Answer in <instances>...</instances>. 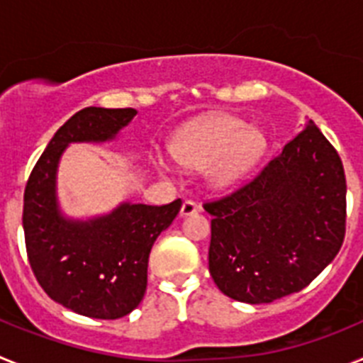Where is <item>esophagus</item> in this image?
<instances>
[{"label":"esophagus","mask_w":363,"mask_h":363,"mask_svg":"<svg viewBox=\"0 0 363 363\" xmlns=\"http://www.w3.org/2000/svg\"><path fill=\"white\" fill-rule=\"evenodd\" d=\"M198 211H200V207H198L196 201L185 200L184 205H182V211H179V214H182V216H192V214H196Z\"/></svg>","instance_id":"esophagus-1"}]
</instances>
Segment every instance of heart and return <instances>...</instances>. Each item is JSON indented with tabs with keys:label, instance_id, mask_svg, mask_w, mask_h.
<instances>
[{
	"label": "heart",
	"instance_id": "1",
	"mask_svg": "<svg viewBox=\"0 0 363 363\" xmlns=\"http://www.w3.org/2000/svg\"><path fill=\"white\" fill-rule=\"evenodd\" d=\"M265 150L267 138L258 127L221 112L189 121L169 143L172 160L192 171L205 169L207 184L216 191L240 184L262 162ZM152 163L160 172L169 171L163 158Z\"/></svg>",
	"mask_w": 363,
	"mask_h": 363
}]
</instances>
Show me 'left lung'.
<instances>
[{"label":"left lung","instance_id":"left-lung-1","mask_svg":"<svg viewBox=\"0 0 363 363\" xmlns=\"http://www.w3.org/2000/svg\"><path fill=\"white\" fill-rule=\"evenodd\" d=\"M344 165L314 121L251 184L214 203L209 271L223 294L271 303L311 284L345 234Z\"/></svg>","mask_w":363,"mask_h":363}]
</instances>
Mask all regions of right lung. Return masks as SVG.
Here are the masks:
<instances>
[{
	"instance_id": "1",
	"label": "right lung",
	"mask_w": 363,
	"mask_h": 363,
	"mask_svg": "<svg viewBox=\"0 0 363 363\" xmlns=\"http://www.w3.org/2000/svg\"><path fill=\"white\" fill-rule=\"evenodd\" d=\"M136 114V108L101 107L76 112L54 134L25 189L23 230L32 271L54 301L89 318L116 320L140 306L150 249L182 207V200L162 207L121 201L89 218L63 213L57 169L67 147L114 142Z\"/></svg>"
}]
</instances>
